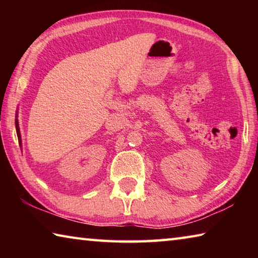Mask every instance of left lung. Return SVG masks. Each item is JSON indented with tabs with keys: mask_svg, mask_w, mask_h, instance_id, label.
Listing matches in <instances>:
<instances>
[{
	"mask_svg": "<svg viewBox=\"0 0 258 258\" xmlns=\"http://www.w3.org/2000/svg\"><path fill=\"white\" fill-rule=\"evenodd\" d=\"M16 125H17V124H16Z\"/></svg>",
	"mask_w": 258,
	"mask_h": 258,
	"instance_id": "8db88e82",
	"label": "left lung"
}]
</instances>
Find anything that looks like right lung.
Listing matches in <instances>:
<instances>
[{
	"instance_id": "obj_1",
	"label": "right lung",
	"mask_w": 258,
	"mask_h": 258,
	"mask_svg": "<svg viewBox=\"0 0 258 258\" xmlns=\"http://www.w3.org/2000/svg\"><path fill=\"white\" fill-rule=\"evenodd\" d=\"M16 124H17V125H16V127H17V134H18V140H19V142H20V145H21V141H20V133H19V126H18V121H17Z\"/></svg>"
}]
</instances>
